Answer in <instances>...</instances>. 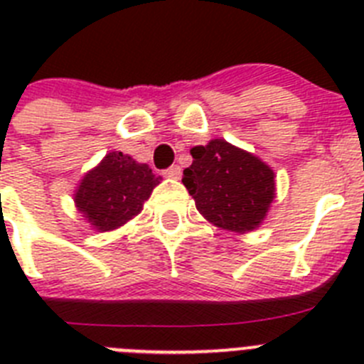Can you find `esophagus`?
I'll return each mask as SVG.
<instances>
[{
	"mask_svg": "<svg viewBox=\"0 0 364 364\" xmlns=\"http://www.w3.org/2000/svg\"><path fill=\"white\" fill-rule=\"evenodd\" d=\"M162 175L166 176V178H180V175H182V167L180 166L167 167V169H164Z\"/></svg>",
	"mask_w": 364,
	"mask_h": 364,
	"instance_id": "34e87169",
	"label": "esophagus"
}]
</instances>
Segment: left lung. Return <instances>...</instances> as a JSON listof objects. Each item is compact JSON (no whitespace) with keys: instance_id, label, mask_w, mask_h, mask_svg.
<instances>
[{"instance_id":"left-lung-1","label":"left lung","mask_w":364,"mask_h":364,"mask_svg":"<svg viewBox=\"0 0 364 364\" xmlns=\"http://www.w3.org/2000/svg\"><path fill=\"white\" fill-rule=\"evenodd\" d=\"M191 156L193 164L184 169L182 182L197 210L224 230H255L275 195L272 169L226 140L193 147Z\"/></svg>"}]
</instances>
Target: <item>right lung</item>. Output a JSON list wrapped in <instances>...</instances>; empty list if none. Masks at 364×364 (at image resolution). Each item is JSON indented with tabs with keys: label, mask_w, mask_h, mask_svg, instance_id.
I'll use <instances>...</instances> for the list:
<instances>
[{
	"label": "right lung",
	"mask_w": 364,
	"mask_h": 364,
	"mask_svg": "<svg viewBox=\"0 0 364 364\" xmlns=\"http://www.w3.org/2000/svg\"><path fill=\"white\" fill-rule=\"evenodd\" d=\"M159 182L147 164H138L127 154L112 151L83 176L74 200L96 230L109 231L140 213Z\"/></svg>",
	"instance_id": "right-lung-1"
}]
</instances>
